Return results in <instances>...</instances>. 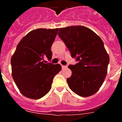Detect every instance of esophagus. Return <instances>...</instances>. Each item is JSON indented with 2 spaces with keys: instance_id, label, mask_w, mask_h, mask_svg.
I'll use <instances>...</instances> for the list:
<instances>
[{
  "instance_id": "esophagus-1",
  "label": "esophagus",
  "mask_w": 122,
  "mask_h": 122,
  "mask_svg": "<svg viewBox=\"0 0 122 122\" xmlns=\"http://www.w3.org/2000/svg\"><path fill=\"white\" fill-rule=\"evenodd\" d=\"M62 69H65V68H67V66H64V65H62Z\"/></svg>"
}]
</instances>
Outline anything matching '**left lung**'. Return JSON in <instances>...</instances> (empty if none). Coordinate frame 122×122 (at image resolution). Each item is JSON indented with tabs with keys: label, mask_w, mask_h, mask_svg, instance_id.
Listing matches in <instances>:
<instances>
[{
	"label": "left lung",
	"mask_w": 122,
	"mask_h": 122,
	"mask_svg": "<svg viewBox=\"0 0 122 122\" xmlns=\"http://www.w3.org/2000/svg\"><path fill=\"white\" fill-rule=\"evenodd\" d=\"M58 35L72 57L78 62L68 66L72 72L66 79L69 87L83 97L95 94L103 84L109 63L102 40L93 31L82 25L60 28Z\"/></svg>",
	"instance_id": "obj_1"
}]
</instances>
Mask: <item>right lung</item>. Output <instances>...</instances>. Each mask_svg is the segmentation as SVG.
Masks as SVG:
<instances>
[{
	"label": "right lung",
	"mask_w": 122,
	"mask_h": 122,
	"mask_svg": "<svg viewBox=\"0 0 122 122\" xmlns=\"http://www.w3.org/2000/svg\"><path fill=\"white\" fill-rule=\"evenodd\" d=\"M59 29H37L20 41L11 59L12 76L20 92L25 97L37 100L51 89L52 81L62 66L45 63L52 59L51 46Z\"/></svg>",
	"instance_id": "1"
}]
</instances>
